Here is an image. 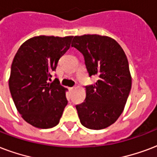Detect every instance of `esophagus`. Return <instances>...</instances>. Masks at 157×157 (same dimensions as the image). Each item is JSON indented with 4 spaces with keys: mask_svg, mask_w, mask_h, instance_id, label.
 I'll return each instance as SVG.
<instances>
[{
    "mask_svg": "<svg viewBox=\"0 0 157 157\" xmlns=\"http://www.w3.org/2000/svg\"><path fill=\"white\" fill-rule=\"evenodd\" d=\"M74 89H75V86H73V87H71V88H70V90H71V91H72V90H73Z\"/></svg>",
    "mask_w": 157,
    "mask_h": 157,
    "instance_id": "34e87169",
    "label": "esophagus"
}]
</instances>
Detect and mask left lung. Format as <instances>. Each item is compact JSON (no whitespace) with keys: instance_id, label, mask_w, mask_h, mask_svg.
I'll use <instances>...</instances> for the list:
<instances>
[{"instance_id":"left-lung-1","label":"left lung","mask_w":157,"mask_h":157,"mask_svg":"<svg viewBox=\"0 0 157 157\" xmlns=\"http://www.w3.org/2000/svg\"><path fill=\"white\" fill-rule=\"evenodd\" d=\"M71 46L84 56L89 76H98L95 84L86 86L85 101L76 106L81 124L93 130L105 128L121 115L131 90L128 58L107 36H75Z\"/></svg>"}]
</instances>
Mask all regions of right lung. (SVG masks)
<instances>
[{"instance_id":"obj_1","label":"right lung","mask_w":157,"mask_h":157,"mask_svg":"<svg viewBox=\"0 0 157 157\" xmlns=\"http://www.w3.org/2000/svg\"><path fill=\"white\" fill-rule=\"evenodd\" d=\"M72 38L33 37L20 46L14 57L10 91L18 112L32 126L47 129L59 123L67 100L58 79L50 82L51 72L69 49Z\"/></svg>"}]
</instances>
